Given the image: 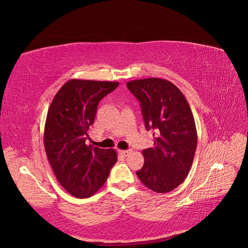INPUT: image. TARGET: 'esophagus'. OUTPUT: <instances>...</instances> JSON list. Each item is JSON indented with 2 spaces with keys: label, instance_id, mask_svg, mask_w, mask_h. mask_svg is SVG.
I'll return each mask as SVG.
<instances>
[{
  "label": "esophagus",
  "instance_id": "34e87169",
  "mask_svg": "<svg viewBox=\"0 0 248 248\" xmlns=\"http://www.w3.org/2000/svg\"><path fill=\"white\" fill-rule=\"evenodd\" d=\"M120 153H121L123 156H128L130 153H131V150H121V151H120Z\"/></svg>",
  "mask_w": 248,
  "mask_h": 248
}]
</instances>
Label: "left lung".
Instances as JSON below:
<instances>
[{
    "label": "left lung",
    "mask_w": 248,
    "mask_h": 248,
    "mask_svg": "<svg viewBox=\"0 0 248 248\" xmlns=\"http://www.w3.org/2000/svg\"><path fill=\"white\" fill-rule=\"evenodd\" d=\"M126 85L140 103L146 129L155 130L154 146L142 151L145 162L137 175L149 189L171 191L188 175L197 150L198 133L189 104L167 79L142 78Z\"/></svg>",
    "instance_id": "1"
}]
</instances>
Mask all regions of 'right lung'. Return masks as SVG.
I'll list each match as a JSON object with an SVG mask.
<instances>
[{
	"instance_id": "obj_1",
	"label": "right lung",
	"mask_w": 248,
	"mask_h": 248,
	"mask_svg": "<svg viewBox=\"0 0 248 248\" xmlns=\"http://www.w3.org/2000/svg\"><path fill=\"white\" fill-rule=\"evenodd\" d=\"M118 81L70 79L52 99L44 126V148L56 178L71 196H93L107 181L117 152L87 145L99 101Z\"/></svg>"
}]
</instances>
